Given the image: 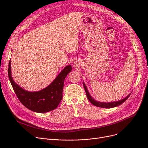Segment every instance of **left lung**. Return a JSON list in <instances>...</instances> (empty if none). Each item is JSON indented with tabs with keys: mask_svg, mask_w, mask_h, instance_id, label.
<instances>
[{
	"mask_svg": "<svg viewBox=\"0 0 148 148\" xmlns=\"http://www.w3.org/2000/svg\"><path fill=\"white\" fill-rule=\"evenodd\" d=\"M83 86H84V88L85 92H86V96L88 97V99H89V101L91 102V104H92L94 106H95L96 107H102V108L109 109V108H112V107L119 106L122 104V103H123L125 101H126L131 95V93L129 94V95L126 97L124 98V99H123L122 100H120L119 101L110 102H99V101H95V99H93V98L91 97V96L90 95V94H89V92L84 83H83Z\"/></svg>",
	"mask_w": 148,
	"mask_h": 148,
	"instance_id": "1",
	"label": "left lung"
}]
</instances>
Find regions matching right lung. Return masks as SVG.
Instances as JSON below:
<instances>
[{
    "instance_id": "1",
    "label": "right lung",
    "mask_w": 148,
    "mask_h": 148,
    "mask_svg": "<svg viewBox=\"0 0 148 148\" xmlns=\"http://www.w3.org/2000/svg\"><path fill=\"white\" fill-rule=\"evenodd\" d=\"M71 71V65H67L51 84L36 92L26 91L15 83L12 77L10 60L8 64V75L13 90L21 104L35 112L44 113L56 109L59 106L62 99L64 79Z\"/></svg>"
}]
</instances>
